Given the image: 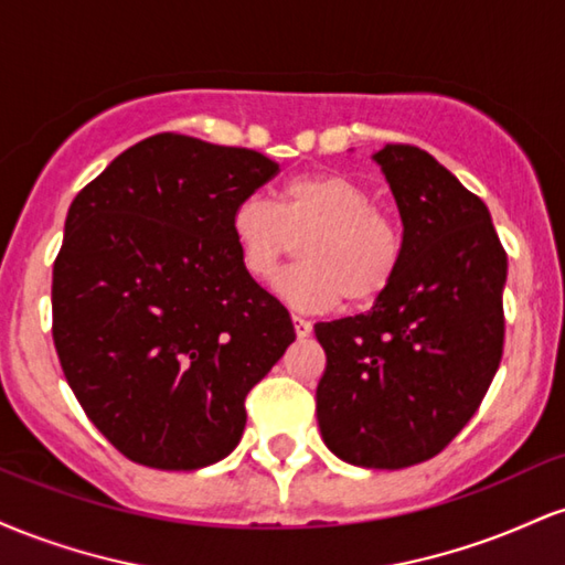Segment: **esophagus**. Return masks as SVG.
Here are the masks:
<instances>
[{"label": "esophagus", "instance_id": "obj_1", "mask_svg": "<svg viewBox=\"0 0 565 565\" xmlns=\"http://www.w3.org/2000/svg\"><path fill=\"white\" fill-rule=\"evenodd\" d=\"M291 321H295V332L297 337H310V332H313V323H310L308 319H302V316H291Z\"/></svg>", "mask_w": 565, "mask_h": 565}]
</instances>
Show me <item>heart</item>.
Masks as SVG:
<instances>
[{
	"instance_id": "1",
	"label": "heart",
	"mask_w": 565,
	"mask_h": 565,
	"mask_svg": "<svg viewBox=\"0 0 565 565\" xmlns=\"http://www.w3.org/2000/svg\"><path fill=\"white\" fill-rule=\"evenodd\" d=\"M238 263L255 281H270L305 242V263L276 281L297 310H329L342 300L372 308L404 263L401 228L377 210L372 191L340 172H302L278 191V204L246 196L231 212Z\"/></svg>"
}]
</instances>
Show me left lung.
<instances>
[{
  "label": "left lung",
  "instance_id": "1",
  "mask_svg": "<svg viewBox=\"0 0 565 565\" xmlns=\"http://www.w3.org/2000/svg\"><path fill=\"white\" fill-rule=\"evenodd\" d=\"M404 223V263L369 313L316 323L327 369L316 387L323 444L359 468L401 470L457 438L504 348L508 252L489 210L430 153H374Z\"/></svg>",
  "mask_w": 565,
  "mask_h": 565
}]
</instances>
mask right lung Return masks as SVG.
I'll list each match as a JSON object with an SVG mask.
<instances>
[{"label": "right lung", "instance_id": "add662e5", "mask_svg": "<svg viewBox=\"0 0 565 565\" xmlns=\"http://www.w3.org/2000/svg\"><path fill=\"white\" fill-rule=\"evenodd\" d=\"M278 172L178 132L119 153L71 201L53 340L84 414L132 462L199 470L236 449L246 393L295 342L238 263L231 212Z\"/></svg>", "mask_w": 565, "mask_h": 565}]
</instances>
